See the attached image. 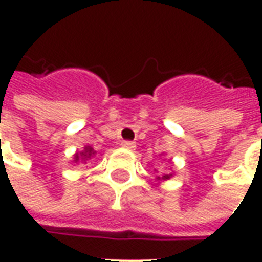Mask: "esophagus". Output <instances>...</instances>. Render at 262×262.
Listing matches in <instances>:
<instances>
[{
	"mask_svg": "<svg viewBox=\"0 0 262 262\" xmlns=\"http://www.w3.org/2000/svg\"><path fill=\"white\" fill-rule=\"evenodd\" d=\"M122 147L129 148V150H133V148L136 147V144L133 142H129V140H125V142H122Z\"/></svg>",
	"mask_w": 262,
	"mask_h": 262,
	"instance_id": "obj_1",
	"label": "esophagus"
}]
</instances>
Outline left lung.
Masks as SVG:
<instances>
[{"label":"left lung","instance_id":"8db88e82","mask_svg":"<svg viewBox=\"0 0 262 262\" xmlns=\"http://www.w3.org/2000/svg\"><path fill=\"white\" fill-rule=\"evenodd\" d=\"M171 176H172V174H164V176L161 177V178H160V177H159V178H160V180H168Z\"/></svg>","mask_w":262,"mask_h":262}]
</instances>
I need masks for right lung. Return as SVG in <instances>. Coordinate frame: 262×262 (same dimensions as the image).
Segmentation results:
<instances>
[{
	"label": "right lung",
	"instance_id": "1",
	"mask_svg": "<svg viewBox=\"0 0 262 262\" xmlns=\"http://www.w3.org/2000/svg\"><path fill=\"white\" fill-rule=\"evenodd\" d=\"M94 154H95L94 148L90 147V146H86V147H84V151H81V153H75L74 161L75 163H78L80 160H84V161H85V160L94 157Z\"/></svg>",
	"mask_w": 262,
	"mask_h": 262
}]
</instances>
